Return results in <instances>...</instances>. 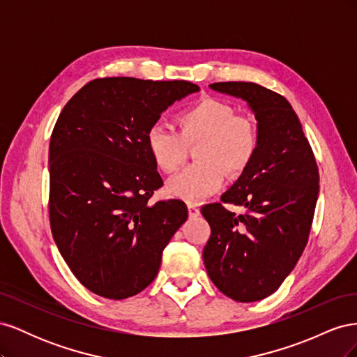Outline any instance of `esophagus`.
<instances>
[{"instance_id":"1","label":"esophagus","mask_w":357,"mask_h":357,"mask_svg":"<svg viewBox=\"0 0 357 357\" xmlns=\"http://www.w3.org/2000/svg\"><path fill=\"white\" fill-rule=\"evenodd\" d=\"M188 208H189V215H190V218H197V215H199V207H198L197 204L189 202L188 204Z\"/></svg>"}]
</instances>
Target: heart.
I'll list each match as a JSON object with an SVG mask.
<instances>
[{"label": "heart", "mask_w": 357, "mask_h": 357, "mask_svg": "<svg viewBox=\"0 0 357 357\" xmlns=\"http://www.w3.org/2000/svg\"><path fill=\"white\" fill-rule=\"evenodd\" d=\"M180 132L153 125L146 144L155 165L162 172H174L186 160L188 144L201 143V164L188 167L169 178L168 192L188 202H198L218 192L226 169L243 171L257 150V129L250 119L235 114L234 107L214 98H202L177 116Z\"/></svg>", "instance_id": "heart-1"}]
</instances>
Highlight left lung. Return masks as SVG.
<instances>
[{"mask_svg": "<svg viewBox=\"0 0 357 357\" xmlns=\"http://www.w3.org/2000/svg\"><path fill=\"white\" fill-rule=\"evenodd\" d=\"M241 98L257 121V150L222 202L201 213L211 228L202 259L223 295L261 301L282 286L307 245L319 197V169L296 113L284 96L252 82L213 83Z\"/></svg>", "mask_w": 357, "mask_h": 357, "instance_id": "8db88e82", "label": "left lung"}]
</instances>
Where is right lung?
Returning <instances> with one entry per match:
<instances>
[{"instance_id": "1", "label": "right lung", "mask_w": 357, "mask_h": 357, "mask_svg": "<svg viewBox=\"0 0 357 357\" xmlns=\"http://www.w3.org/2000/svg\"><path fill=\"white\" fill-rule=\"evenodd\" d=\"M198 91L186 80L96 79L59 114L49 147L50 228L71 273L93 294L125 299L144 290L186 222L183 201L149 202L164 181L146 134Z\"/></svg>"}]
</instances>
